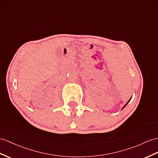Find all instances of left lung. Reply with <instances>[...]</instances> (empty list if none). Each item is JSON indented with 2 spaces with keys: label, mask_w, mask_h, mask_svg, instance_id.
<instances>
[{
  "label": "left lung",
  "mask_w": 158,
  "mask_h": 158,
  "mask_svg": "<svg viewBox=\"0 0 158 158\" xmlns=\"http://www.w3.org/2000/svg\"><path fill=\"white\" fill-rule=\"evenodd\" d=\"M128 102H127V103H128ZM127 104H126V105H125V106H123V108H124V107H125V106H126V105H127Z\"/></svg>",
  "instance_id": "obj_1"
}]
</instances>
